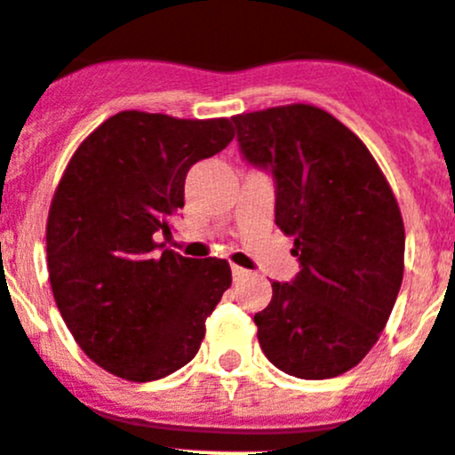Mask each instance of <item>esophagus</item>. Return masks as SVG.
<instances>
[{
  "label": "esophagus",
  "instance_id": "1",
  "mask_svg": "<svg viewBox=\"0 0 455 455\" xmlns=\"http://www.w3.org/2000/svg\"><path fill=\"white\" fill-rule=\"evenodd\" d=\"M232 276H234V281H243V278L250 276V272L243 267H238V265H232Z\"/></svg>",
  "mask_w": 455,
  "mask_h": 455
}]
</instances>
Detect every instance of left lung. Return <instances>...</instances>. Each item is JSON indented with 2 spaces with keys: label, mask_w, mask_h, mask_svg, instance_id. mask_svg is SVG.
Here are the masks:
<instances>
[{
  "label": "left lung",
  "mask_w": 455,
  "mask_h": 455,
  "mask_svg": "<svg viewBox=\"0 0 455 455\" xmlns=\"http://www.w3.org/2000/svg\"><path fill=\"white\" fill-rule=\"evenodd\" d=\"M250 165L276 188V226L300 272L254 314L267 361L305 380L356 367L385 330L404 269L398 204L365 143L307 103L232 116Z\"/></svg>",
  "instance_id": "obj_1"
}]
</instances>
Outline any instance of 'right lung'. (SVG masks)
<instances>
[{
  "label": "right lung",
  "instance_id": "add662e5",
  "mask_svg": "<svg viewBox=\"0 0 455 455\" xmlns=\"http://www.w3.org/2000/svg\"><path fill=\"white\" fill-rule=\"evenodd\" d=\"M234 139L229 119L125 110L73 155L46 226L61 318L90 361L119 379L159 380L196 356L232 283L228 260L156 243L183 208L188 170Z\"/></svg>",
  "mask_w": 455,
  "mask_h": 455
}]
</instances>
